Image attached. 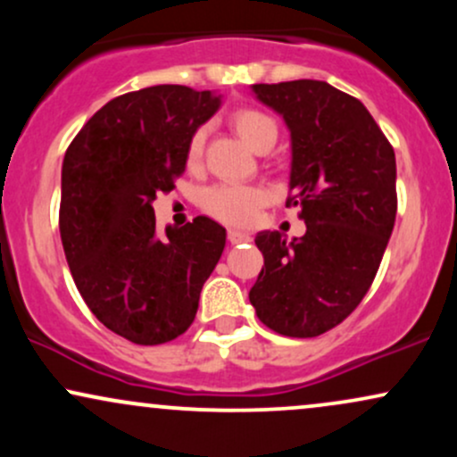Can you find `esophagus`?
I'll return each instance as SVG.
<instances>
[{"label": "esophagus", "mask_w": 457, "mask_h": 457, "mask_svg": "<svg viewBox=\"0 0 457 457\" xmlns=\"http://www.w3.org/2000/svg\"><path fill=\"white\" fill-rule=\"evenodd\" d=\"M228 240L232 245H243V243H251V236L245 234V232H238V229H229Z\"/></svg>", "instance_id": "1"}]
</instances>
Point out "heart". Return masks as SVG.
Segmentation results:
<instances>
[{
	"label": "heart",
	"instance_id": "1",
	"mask_svg": "<svg viewBox=\"0 0 457 457\" xmlns=\"http://www.w3.org/2000/svg\"><path fill=\"white\" fill-rule=\"evenodd\" d=\"M232 124L238 135L253 150L266 152L277 141V124L270 115L253 107H240L232 113ZM206 145V127H199L191 133L187 144L188 165H197L204 156ZM266 204V191L255 185H229L219 182L204 188L199 195V206L208 217L228 225H249L255 214Z\"/></svg>",
	"mask_w": 457,
	"mask_h": 457
}]
</instances>
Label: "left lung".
I'll return each instance as SVG.
<instances>
[{"instance_id": "left-lung-1", "label": "left lung", "mask_w": 457, "mask_h": 457, "mask_svg": "<svg viewBox=\"0 0 457 457\" xmlns=\"http://www.w3.org/2000/svg\"><path fill=\"white\" fill-rule=\"evenodd\" d=\"M292 135L290 197L307 232H260L264 255L249 292L260 322L286 337L342 324L374 283L397 212L395 152L359 98L327 81L255 83Z\"/></svg>"}]
</instances>
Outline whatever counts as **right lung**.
Instances as JSON below:
<instances>
[{
    "mask_svg": "<svg viewBox=\"0 0 457 457\" xmlns=\"http://www.w3.org/2000/svg\"><path fill=\"white\" fill-rule=\"evenodd\" d=\"M219 96L185 86L122 94L83 124L62 165L60 234L72 279L109 330L139 345L180 337L225 229L195 217L156 234L154 202L185 174L187 144Z\"/></svg>",
    "mask_w": 457,
    "mask_h": 457,
    "instance_id": "1",
    "label": "right lung"
}]
</instances>
